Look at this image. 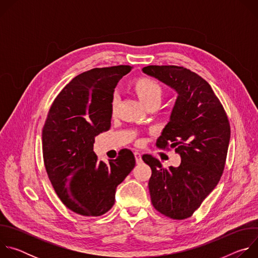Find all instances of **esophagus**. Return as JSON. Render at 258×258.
Wrapping results in <instances>:
<instances>
[{
    "label": "esophagus",
    "instance_id": "1",
    "mask_svg": "<svg viewBox=\"0 0 258 258\" xmlns=\"http://www.w3.org/2000/svg\"><path fill=\"white\" fill-rule=\"evenodd\" d=\"M134 155H135V158H136L137 163H140V162L142 161V155H141V153H139V152H135V153H134Z\"/></svg>",
    "mask_w": 258,
    "mask_h": 258
}]
</instances>
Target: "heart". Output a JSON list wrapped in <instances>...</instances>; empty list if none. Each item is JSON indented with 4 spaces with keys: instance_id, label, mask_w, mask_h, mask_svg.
<instances>
[{
    "instance_id": "heart-1",
    "label": "heart",
    "mask_w": 258,
    "mask_h": 258,
    "mask_svg": "<svg viewBox=\"0 0 258 258\" xmlns=\"http://www.w3.org/2000/svg\"><path fill=\"white\" fill-rule=\"evenodd\" d=\"M134 90L140 101L147 107L153 102H160L162 97V87L160 84L150 78H140L134 83ZM117 106V97L114 96L111 101V110L115 111Z\"/></svg>"
}]
</instances>
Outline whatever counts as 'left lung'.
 <instances>
[{
  "mask_svg": "<svg viewBox=\"0 0 258 258\" xmlns=\"http://www.w3.org/2000/svg\"><path fill=\"white\" fill-rule=\"evenodd\" d=\"M142 71L177 94L156 145L173 148L180 164L164 168L151 155L142 158L152 169L148 186L154 208L170 218L185 219L199 208L223 174L230 123L210 85L195 72L174 65H149Z\"/></svg>",
  "mask_w": 258,
  "mask_h": 258,
  "instance_id": "obj_1",
  "label": "left lung"
}]
</instances>
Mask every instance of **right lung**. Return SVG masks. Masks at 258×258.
Instances as JSON below:
<instances>
[{"mask_svg":"<svg viewBox=\"0 0 258 258\" xmlns=\"http://www.w3.org/2000/svg\"><path fill=\"white\" fill-rule=\"evenodd\" d=\"M128 65L93 68L73 79L53 102L43 128L48 176L63 204L81 215L100 216L111 209L116 188L136 159L123 149L108 163L98 161L95 138L111 126V101Z\"/></svg>","mask_w":258,"mask_h":258,"instance_id":"1","label":"right lung"}]
</instances>
